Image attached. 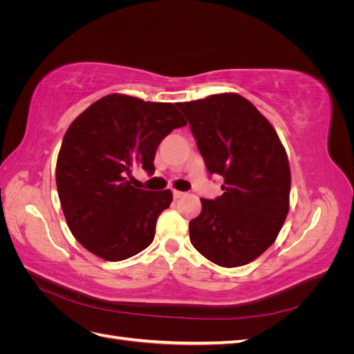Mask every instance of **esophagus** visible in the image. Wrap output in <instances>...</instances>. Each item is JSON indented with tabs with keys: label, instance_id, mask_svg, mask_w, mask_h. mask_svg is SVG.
Returning a JSON list of instances; mask_svg holds the SVG:
<instances>
[{
	"label": "esophagus",
	"instance_id": "1",
	"mask_svg": "<svg viewBox=\"0 0 354 354\" xmlns=\"http://www.w3.org/2000/svg\"><path fill=\"white\" fill-rule=\"evenodd\" d=\"M186 194L185 192H180V190H173V196L174 199H178V198H183Z\"/></svg>",
	"mask_w": 354,
	"mask_h": 354
}]
</instances>
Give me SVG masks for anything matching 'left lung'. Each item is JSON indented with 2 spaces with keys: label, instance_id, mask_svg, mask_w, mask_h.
I'll return each mask as SVG.
<instances>
[{
  "label": "left lung",
  "instance_id": "1",
  "mask_svg": "<svg viewBox=\"0 0 354 354\" xmlns=\"http://www.w3.org/2000/svg\"><path fill=\"white\" fill-rule=\"evenodd\" d=\"M208 173L224 178L216 199H201L190 242L221 267L260 257L277 238L289 209L291 173L274 128L239 94L178 103Z\"/></svg>",
  "mask_w": 354,
  "mask_h": 354
}]
</instances>
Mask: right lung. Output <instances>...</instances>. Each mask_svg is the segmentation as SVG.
I'll list each match as a JSON object with an SVG mask.
<instances>
[{
    "mask_svg": "<svg viewBox=\"0 0 354 354\" xmlns=\"http://www.w3.org/2000/svg\"><path fill=\"white\" fill-rule=\"evenodd\" d=\"M186 121L173 103L104 95L75 120L56 165L59 199L68 226L85 250L121 261L147 248L171 190H145L128 177L136 167L155 173L159 143Z\"/></svg>",
    "mask_w": 354,
    "mask_h": 354,
    "instance_id": "1",
    "label": "right lung"
}]
</instances>
